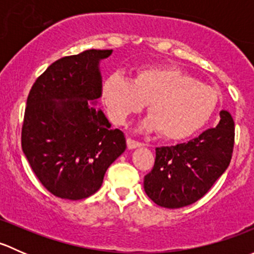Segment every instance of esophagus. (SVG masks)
<instances>
[{
	"instance_id": "esophagus-1",
	"label": "esophagus",
	"mask_w": 254,
	"mask_h": 254,
	"mask_svg": "<svg viewBox=\"0 0 254 254\" xmlns=\"http://www.w3.org/2000/svg\"><path fill=\"white\" fill-rule=\"evenodd\" d=\"M127 148H129V150H134V148H136V147H141L142 143L139 141H135V140L130 139L129 137V139L127 140Z\"/></svg>"
}]
</instances>
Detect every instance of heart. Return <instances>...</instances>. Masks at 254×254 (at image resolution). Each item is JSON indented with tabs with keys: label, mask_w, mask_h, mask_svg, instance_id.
Returning a JSON list of instances; mask_svg holds the SVG:
<instances>
[{
	"label": "heart",
	"mask_w": 254,
	"mask_h": 254,
	"mask_svg": "<svg viewBox=\"0 0 254 254\" xmlns=\"http://www.w3.org/2000/svg\"><path fill=\"white\" fill-rule=\"evenodd\" d=\"M102 101L115 124H124L148 103L150 114L141 130L157 131L168 140L191 136L211 119L219 106L216 89L181 68L170 65L146 66L134 81L119 72L109 75L102 84Z\"/></svg>",
	"instance_id": "obj_1"
}]
</instances>
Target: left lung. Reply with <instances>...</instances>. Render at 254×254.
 Here are the masks:
<instances>
[{"label": "left lung", "mask_w": 254, "mask_h": 254, "mask_svg": "<svg viewBox=\"0 0 254 254\" xmlns=\"http://www.w3.org/2000/svg\"><path fill=\"white\" fill-rule=\"evenodd\" d=\"M235 141V122L227 111L220 122L195 139L156 148L152 171L143 189L157 205L178 209L198 201L227 170Z\"/></svg>", "instance_id": "1"}]
</instances>
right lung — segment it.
Returning a JSON list of instances; mask_svg holds the SVG:
<instances>
[{
    "label": "right lung",
    "instance_id": "obj_1",
    "mask_svg": "<svg viewBox=\"0 0 254 254\" xmlns=\"http://www.w3.org/2000/svg\"><path fill=\"white\" fill-rule=\"evenodd\" d=\"M112 54L89 49L59 59L28 96L23 153L43 186L59 198L79 200L96 193L127 148L124 134L96 108L102 97L101 61Z\"/></svg>",
    "mask_w": 254,
    "mask_h": 254
}]
</instances>
